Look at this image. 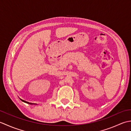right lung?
I'll list each match as a JSON object with an SVG mask.
<instances>
[{
	"label": "right lung",
	"mask_w": 131,
	"mask_h": 131,
	"mask_svg": "<svg viewBox=\"0 0 131 131\" xmlns=\"http://www.w3.org/2000/svg\"><path fill=\"white\" fill-rule=\"evenodd\" d=\"M21 101H23V102H26V103H27V104H30V103H29V102H27V101H24V100H21Z\"/></svg>",
	"instance_id": "1"
}]
</instances>
